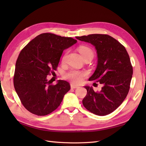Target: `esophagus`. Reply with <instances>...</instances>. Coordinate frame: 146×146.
I'll return each mask as SVG.
<instances>
[{
	"label": "esophagus",
	"instance_id": "esophagus-1",
	"mask_svg": "<svg viewBox=\"0 0 146 146\" xmlns=\"http://www.w3.org/2000/svg\"><path fill=\"white\" fill-rule=\"evenodd\" d=\"M78 88V86L75 85H73V84H71V89H75V88Z\"/></svg>",
	"mask_w": 146,
	"mask_h": 146
}]
</instances>
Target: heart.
Returning <instances> with one entry per match:
<instances>
[{
	"instance_id": "heart-1",
	"label": "heart",
	"mask_w": 146,
	"mask_h": 146,
	"mask_svg": "<svg viewBox=\"0 0 146 146\" xmlns=\"http://www.w3.org/2000/svg\"><path fill=\"white\" fill-rule=\"evenodd\" d=\"M79 51L80 54H82L83 58H84L88 55H91L94 56V52L92 49L87 47V46H82L79 48ZM85 75V73L82 71L72 70L70 71L69 72L65 74L64 77L67 80H69L70 81L74 83H80L82 82L83 76Z\"/></svg>"
}]
</instances>
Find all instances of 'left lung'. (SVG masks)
Masks as SVG:
<instances>
[{"instance_id":"1","label":"left lung","mask_w":146,"mask_h":146,"mask_svg":"<svg viewBox=\"0 0 146 146\" xmlns=\"http://www.w3.org/2000/svg\"><path fill=\"white\" fill-rule=\"evenodd\" d=\"M76 38L95 46L97 66L89 80L103 85L99 92H95L92 86H85L87 94L83 105L93 113L106 115L117 109L128 94L133 74L129 56L124 46L107 35L94 34Z\"/></svg>"}]
</instances>
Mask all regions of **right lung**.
<instances>
[{
    "mask_svg": "<svg viewBox=\"0 0 146 146\" xmlns=\"http://www.w3.org/2000/svg\"><path fill=\"white\" fill-rule=\"evenodd\" d=\"M76 42L71 38L43 33L21 51L15 63L14 85L22 104L31 113L44 116L60 106L70 85L60 80L50 85L47 75L56 70L64 49Z\"/></svg>",
    "mask_w": 146,
    "mask_h": 146,
    "instance_id": "right-lung-1",
    "label": "right lung"
}]
</instances>
